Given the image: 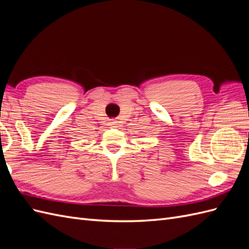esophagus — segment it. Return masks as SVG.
<instances>
[{"mask_svg": "<svg viewBox=\"0 0 249 249\" xmlns=\"http://www.w3.org/2000/svg\"><path fill=\"white\" fill-rule=\"evenodd\" d=\"M111 126H116L117 125V122H115V120H112V122L109 123Z\"/></svg>", "mask_w": 249, "mask_h": 249, "instance_id": "obj_1", "label": "esophagus"}]
</instances>
